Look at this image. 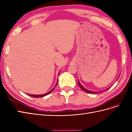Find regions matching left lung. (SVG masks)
Segmentation results:
<instances>
[{
	"label": "left lung",
	"mask_w": 132,
	"mask_h": 132,
	"mask_svg": "<svg viewBox=\"0 0 132 132\" xmlns=\"http://www.w3.org/2000/svg\"><path fill=\"white\" fill-rule=\"evenodd\" d=\"M78 84H79V86L80 87V88L83 90V91H84L85 92H86V93H90V94H96V93H100V92H96V91H90V90H87V89H86L85 87H84L81 85V84L80 83V82H79V81L78 80ZM111 86H110V87H109V88H107V89H106V90H108V89H109L110 87H111ZM105 90H103V91H105Z\"/></svg>",
	"instance_id": "obj_1"
}]
</instances>
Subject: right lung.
Segmentation results:
<instances>
[{
	"label": "right lung",
	"instance_id": "add662e5",
	"mask_svg": "<svg viewBox=\"0 0 132 132\" xmlns=\"http://www.w3.org/2000/svg\"><path fill=\"white\" fill-rule=\"evenodd\" d=\"M57 82H58V80H57V83H56V84H55V86L53 87V88L51 90H50L49 92H48V93H47L46 94H42V95H31V94H27V95H29V96H32V97H36V98H38V97H44V96H46V95H48V94H50L52 91L53 90H54V89L55 88V87L56 86V85H57Z\"/></svg>",
	"mask_w": 132,
	"mask_h": 132
}]
</instances>
